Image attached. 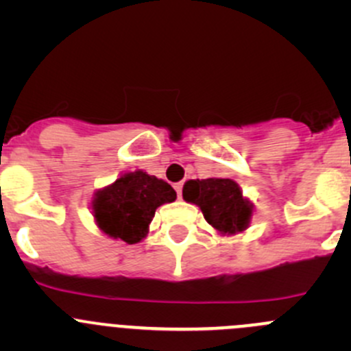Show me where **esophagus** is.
Instances as JSON below:
<instances>
[{
	"label": "esophagus",
	"mask_w": 351,
	"mask_h": 351,
	"mask_svg": "<svg viewBox=\"0 0 351 351\" xmlns=\"http://www.w3.org/2000/svg\"><path fill=\"white\" fill-rule=\"evenodd\" d=\"M175 190H176V195H178V198H182V189H183V183H175Z\"/></svg>",
	"instance_id": "obj_1"
}]
</instances>
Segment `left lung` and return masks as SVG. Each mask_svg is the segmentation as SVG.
Here are the masks:
<instances>
[{"label": "left lung", "instance_id": "left-lung-1", "mask_svg": "<svg viewBox=\"0 0 351 351\" xmlns=\"http://www.w3.org/2000/svg\"><path fill=\"white\" fill-rule=\"evenodd\" d=\"M183 200L200 207L205 221L221 236L241 234L253 219V202L231 178L189 180L183 185Z\"/></svg>", "mask_w": 351, "mask_h": 351}]
</instances>
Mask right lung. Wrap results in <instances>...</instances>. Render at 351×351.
Segmentation results:
<instances>
[{
  "mask_svg": "<svg viewBox=\"0 0 351 351\" xmlns=\"http://www.w3.org/2000/svg\"><path fill=\"white\" fill-rule=\"evenodd\" d=\"M175 200L176 192L169 183L136 169L122 173L115 182L95 190L90 208L101 234L137 244L149 232L156 208Z\"/></svg>",
  "mask_w": 351,
  "mask_h": 351,
  "instance_id": "add662e5",
  "label": "right lung"
}]
</instances>
